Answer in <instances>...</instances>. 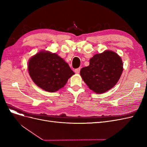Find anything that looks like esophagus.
<instances>
[{
	"label": "esophagus",
	"instance_id": "1",
	"mask_svg": "<svg viewBox=\"0 0 147 147\" xmlns=\"http://www.w3.org/2000/svg\"><path fill=\"white\" fill-rule=\"evenodd\" d=\"M74 72L75 74H79L80 72V68H78V69H75Z\"/></svg>",
	"mask_w": 147,
	"mask_h": 147
}]
</instances>
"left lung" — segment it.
Listing matches in <instances>:
<instances>
[{"mask_svg":"<svg viewBox=\"0 0 147 147\" xmlns=\"http://www.w3.org/2000/svg\"><path fill=\"white\" fill-rule=\"evenodd\" d=\"M123 71L121 57L108 50L93 56L90 65L81 69L80 75L91 90L96 94H102L116 85Z\"/></svg>","mask_w":147,"mask_h":147,"instance_id":"8db88e82","label":"left lung"}]
</instances>
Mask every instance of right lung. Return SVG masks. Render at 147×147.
<instances>
[{"label":"right lung","mask_w":147,"mask_h":147,"mask_svg":"<svg viewBox=\"0 0 147 147\" xmlns=\"http://www.w3.org/2000/svg\"><path fill=\"white\" fill-rule=\"evenodd\" d=\"M28 69L37 86L54 92L63 88L75 74L69 64L55 53L42 50L29 59Z\"/></svg>","instance_id":"right-lung-1"}]
</instances>
